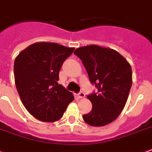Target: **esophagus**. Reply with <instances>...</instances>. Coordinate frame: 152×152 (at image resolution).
Here are the masks:
<instances>
[{
	"label": "esophagus",
	"mask_w": 152,
	"mask_h": 152,
	"mask_svg": "<svg viewBox=\"0 0 152 152\" xmlns=\"http://www.w3.org/2000/svg\"><path fill=\"white\" fill-rule=\"evenodd\" d=\"M78 97L79 99H83L85 97V93L84 92H83V91H80L79 93H78Z\"/></svg>",
	"instance_id": "obj_1"
}]
</instances>
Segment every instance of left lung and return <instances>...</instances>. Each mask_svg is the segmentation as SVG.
I'll list each match as a JSON object with an SVG mask.
<instances>
[{"instance_id": "left-lung-1", "label": "left lung", "mask_w": 152, "mask_h": 152, "mask_svg": "<svg viewBox=\"0 0 152 152\" xmlns=\"http://www.w3.org/2000/svg\"><path fill=\"white\" fill-rule=\"evenodd\" d=\"M80 59L97 93L88 95L91 112L83 116L88 124L107 125L115 120L125 106L133 83L132 68L117 50L97 45L77 48L74 52Z\"/></svg>"}]
</instances>
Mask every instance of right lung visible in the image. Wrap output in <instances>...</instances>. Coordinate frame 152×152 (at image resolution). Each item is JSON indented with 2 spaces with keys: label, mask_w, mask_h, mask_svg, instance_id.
<instances>
[{
  "label": "right lung",
  "mask_w": 152,
  "mask_h": 152,
  "mask_svg": "<svg viewBox=\"0 0 152 152\" xmlns=\"http://www.w3.org/2000/svg\"><path fill=\"white\" fill-rule=\"evenodd\" d=\"M74 47L39 42L30 45L16 56L15 83L23 105L32 115L42 122L62 118L74 95L59 84L62 64Z\"/></svg>",
  "instance_id": "1"
}]
</instances>
